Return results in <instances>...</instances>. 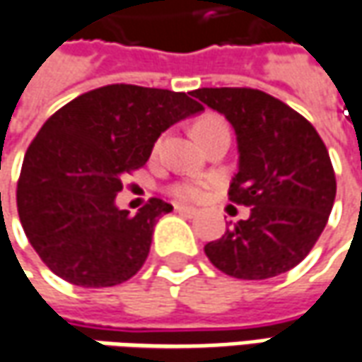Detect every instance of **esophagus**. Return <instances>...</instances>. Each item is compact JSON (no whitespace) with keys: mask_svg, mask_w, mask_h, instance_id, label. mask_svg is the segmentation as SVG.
Masks as SVG:
<instances>
[{"mask_svg":"<svg viewBox=\"0 0 362 362\" xmlns=\"http://www.w3.org/2000/svg\"><path fill=\"white\" fill-rule=\"evenodd\" d=\"M174 210H176L178 214H182V216H186V218H194V216L198 214L194 208H190V206H180V204H178V206H174Z\"/></svg>","mask_w":362,"mask_h":362,"instance_id":"1","label":"esophagus"}]
</instances>
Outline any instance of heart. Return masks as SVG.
Segmentation results:
<instances>
[{
  "label": "heart",
  "instance_id": "obj_1",
  "mask_svg": "<svg viewBox=\"0 0 362 362\" xmlns=\"http://www.w3.org/2000/svg\"><path fill=\"white\" fill-rule=\"evenodd\" d=\"M222 124H226V122L222 119H218V117H204V119H200L194 124V136L202 139L206 132H210L216 127H222ZM170 194L174 198H178V200L196 202L204 196V188L198 186V184H192V182H178V184H174L170 188Z\"/></svg>",
  "mask_w": 362,
  "mask_h": 362
}]
</instances>
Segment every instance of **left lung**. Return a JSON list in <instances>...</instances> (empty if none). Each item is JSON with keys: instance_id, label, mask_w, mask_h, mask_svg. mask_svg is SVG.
I'll return each instance as SVG.
<instances>
[{"instance_id": "obj_1", "label": "left lung", "mask_w": 362, "mask_h": 362, "mask_svg": "<svg viewBox=\"0 0 362 362\" xmlns=\"http://www.w3.org/2000/svg\"><path fill=\"white\" fill-rule=\"evenodd\" d=\"M192 95L232 122L240 168L228 196L252 208L247 220L204 245L208 259L238 279L289 272L311 252L333 210L337 180L325 142L309 120L264 90L222 87Z\"/></svg>"}]
</instances>
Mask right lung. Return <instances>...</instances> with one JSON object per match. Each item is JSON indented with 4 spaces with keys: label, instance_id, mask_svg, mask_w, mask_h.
I'll return each instance as SVG.
<instances>
[{
    "label": "right lung",
    "instance_id": "add662e5",
    "mask_svg": "<svg viewBox=\"0 0 362 362\" xmlns=\"http://www.w3.org/2000/svg\"><path fill=\"white\" fill-rule=\"evenodd\" d=\"M202 109L186 93L120 83L88 90L47 119L23 158L17 212L53 274L95 289L136 275L172 206L150 198L130 216L115 198L162 132Z\"/></svg>",
    "mask_w": 362,
    "mask_h": 362
}]
</instances>
